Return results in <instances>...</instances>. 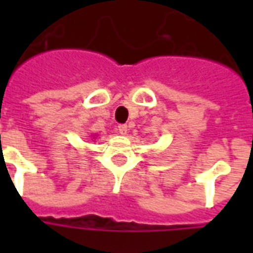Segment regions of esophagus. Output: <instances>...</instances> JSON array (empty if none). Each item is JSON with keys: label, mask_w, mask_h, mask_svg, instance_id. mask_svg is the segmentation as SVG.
I'll return each mask as SVG.
<instances>
[{"label": "esophagus", "mask_w": 253, "mask_h": 253, "mask_svg": "<svg viewBox=\"0 0 253 253\" xmlns=\"http://www.w3.org/2000/svg\"><path fill=\"white\" fill-rule=\"evenodd\" d=\"M127 125H119L118 126V131H119V134H122V135H125V134H127Z\"/></svg>", "instance_id": "esophagus-1"}]
</instances>
